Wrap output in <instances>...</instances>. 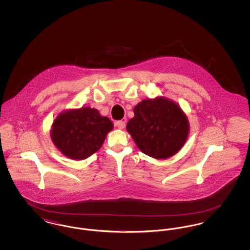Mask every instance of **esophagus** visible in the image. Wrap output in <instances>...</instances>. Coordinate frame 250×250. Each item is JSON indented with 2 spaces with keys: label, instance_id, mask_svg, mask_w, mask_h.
Here are the masks:
<instances>
[{
  "label": "esophagus",
  "instance_id": "obj_1",
  "mask_svg": "<svg viewBox=\"0 0 250 250\" xmlns=\"http://www.w3.org/2000/svg\"><path fill=\"white\" fill-rule=\"evenodd\" d=\"M115 125H116V126L120 128V129H123V128H125V121H117L116 123H115Z\"/></svg>",
  "mask_w": 250,
  "mask_h": 250
}]
</instances>
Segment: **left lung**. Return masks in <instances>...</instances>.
I'll return each mask as SVG.
<instances>
[{
    "label": "left lung",
    "mask_w": 250,
    "mask_h": 250,
    "mask_svg": "<svg viewBox=\"0 0 250 250\" xmlns=\"http://www.w3.org/2000/svg\"><path fill=\"white\" fill-rule=\"evenodd\" d=\"M126 130L145 155L166 159L178 153L187 142L189 123L175 102L158 96L134 107Z\"/></svg>",
    "instance_id": "left-lung-1"
}]
</instances>
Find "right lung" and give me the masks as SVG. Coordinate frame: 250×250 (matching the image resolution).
<instances>
[{
  "label": "right lung",
  "instance_id": "obj_1",
  "mask_svg": "<svg viewBox=\"0 0 250 250\" xmlns=\"http://www.w3.org/2000/svg\"><path fill=\"white\" fill-rule=\"evenodd\" d=\"M113 124L97 109L83 107L60 113L54 120L50 138L62 155L83 160L97 152Z\"/></svg>",
  "mask_w": 250,
  "mask_h": 250
}]
</instances>
